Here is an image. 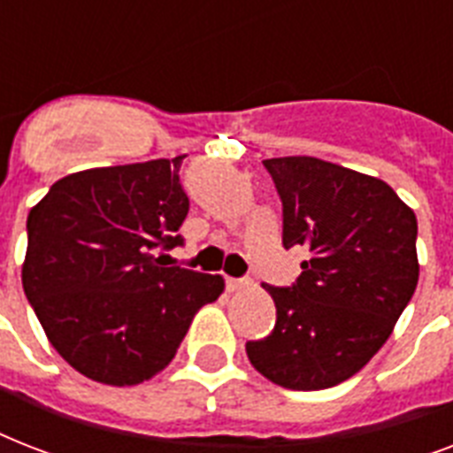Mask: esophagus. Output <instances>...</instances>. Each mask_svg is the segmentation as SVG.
I'll return each mask as SVG.
<instances>
[{"instance_id": "34e87169", "label": "esophagus", "mask_w": 453, "mask_h": 453, "mask_svg": "<svg viewBox=\"0 0 453 453\" xmlns=\"http://www.w3.org/2000/svg\"><path fill=\"white\" fill-rule=\"evenodd\" d=\"M249 284H251V280H234V277H227L226 280L227 291H242V289H247Z\"/></svg>"}]
</instances>
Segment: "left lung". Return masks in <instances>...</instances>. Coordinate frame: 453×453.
<instances>
[{
  "instance_id": "8db88e82",
  "label": "left lung",
  "mask_w": 453,
  "mask_h": 453,
  "mask_svg": "<svg viewBox=\"0 0 453 453\" xmlns=\"http://www.w3.org/2000/svg\"><path fill=\"white\" fill-rule=\"evenodd\" d=\"M284 209V247L308 249L301 277L263 284L275 329L249 341L265 379L289 390H324L383 348L418 284L416 213L380 178L317 157L263 159Z\"/></svg>"
}]
</instances>
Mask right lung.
Masks as SVG:
<instances>
[{"label":"right lung","mask_w":453,"mask_h":453,"mask_svg":"<svg viewBox=\"0 0 453 453\" xmlns=\"http://www.w3.org/2000/svg\"><path fill=\"white\" fill-rule=\"evenodd\" d=\"M183 157L98 166L51 185L27 216L23 289L49 343L105 386H138L176 355L195 312L223 294L220 275L164 268L190 202Z\"/></svg>","instance_id":"1"}]
</instances>
